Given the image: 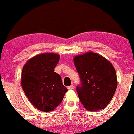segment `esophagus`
<instances>
[{
    "label": "esophagus",
    "mask_w": 134,
    "mask_h": 134,
    "mask_svg": "<svg viewBox=\"0 0 134 134\" xmlns=\"http://www.w3.org/2000/svg\"><path fill=\"white\" fill-rule=\"evenodd\" d=\"M74 88V85H70V87H68V89H69V90H73Z\"/></svg>",
    "instance_id": "esophagus-1"
}]
</instances>
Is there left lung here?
I'll return each mask as SVG.
<instances>
[{"mask_svg":"<svg viewBox=\"0 0 134 134\" xmlns=\"http://www.w3.org/2000/svg\"><path fill=\"white\" fill-rule=\"evenodd\" d=\"M82 85L77 87L79 98L86 109L96 111L106 108L118 86L115 69L105 57L88 52L74 57Z\"/></svg>","mask_w":134,"mask_h":134,"instance_id":"left-lung-1","label":"left lung"}]
</instances>
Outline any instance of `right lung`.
I'll use <instances>...</instances> for the list:
<instances>
[{"label": "right lung", "instance_id": "right-lung-1", "mask_svg": "<svg viewBox=\"0 0 134 134\" xmlns=\"http://www.w3.org/2000/svg\"><path fill=\"white\" fill-rule=\"evenodd\" d=\"M58 54L47 52L31 57L23 66L21 87L30 103L44 112L53 111L62 102L67 89L54 71Z\"/></svg>", "mask_w": 134, "mask_h": 134}]
</instances>
